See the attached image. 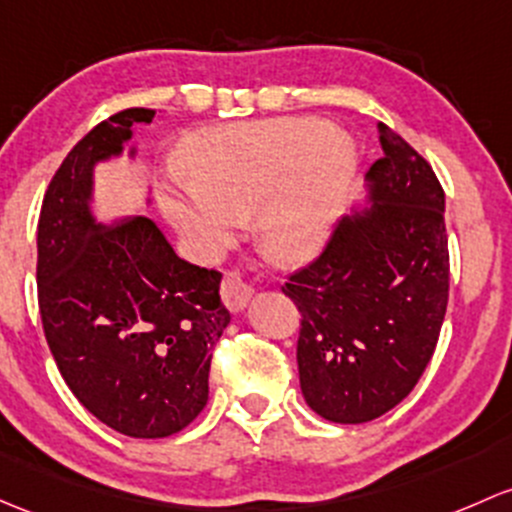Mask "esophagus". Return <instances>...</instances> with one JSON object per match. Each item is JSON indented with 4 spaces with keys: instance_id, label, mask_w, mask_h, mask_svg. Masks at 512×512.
<instances>
[{
    "instance_id": "obj_1",
    "label": "esophagus",
    "mask_w": 512,
    "mask_h": 512,
    "mask_svg": "<svg viewBox=\"0 0 512 512\" xmlns=\"http://www.w3.org/2000/svg\"><path fill=\"white\" fill-rule=\"evenodd\" d=\"M220 294H223V304L228 306L230 311H242L252 297V287L240 277L238 272H228L225 274L223 284H220Z\"/></svg>"
}]
</instances>
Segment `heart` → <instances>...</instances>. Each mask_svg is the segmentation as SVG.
Returning <instances> with one entry per match:
<instances>
[{"label": "heart", "instance_id": "b5f03b06", "mask_svg": "<svg viewBox=\"0 0 512 512\" xmlns=\"http://www.w3.org/2000/svg\"><path fill=\"white\" fill-rule=\"evenodd\" d=\"M184 169L164 211L188 240L215 252L238 230V215L255 211L260 245L299 265L331 238L355 147L324 120L284 117L193 134Z\"/></svg>", "mask_w": 512, "mask_h": 512}]
</instances>
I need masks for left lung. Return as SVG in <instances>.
I'll return each instance as SVG.
<instances>
[{
  "label": "left lung",
  "mask_w": 512,
  "mask_h": 512,
  "mask_svg": "<svg viewBox=\"0 0 512 512\" xmlns=\"http://www.w3.org/2000/svg\"><path fill=\"white\" fill-rule=\"evenodd\" d=\"M370 208L343 220L324 252L289 274L306 405L363 424L400 405L437 348L449 301L444 188L429 161L380 125Z\"/></svg>",
  "instance_id": "left-lung-1"
}]
</instances>
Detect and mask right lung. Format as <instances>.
<instances>
[{
  "label": "right lung",
  "mask_w": 512,
  "mask_h": 512,
  "mask_svg": "<svg viewBox=\"0 0 512 512\" xmlns=\"http://www.w3.org/2000/svg\"><path fill=\"white\" fill-rule=\"evenodd\" d=\"M152 120L154 110L129 107L68 152L43 196L36 262L43 333L63 380L85 410L134 439L171 437L201 414L230 324L218 270L181 260L144 215L102 225L90 213L95 164Z\"/></svg>",
  "instance_id": "1"
}]
</instances>
